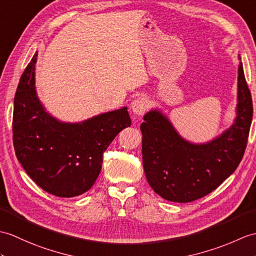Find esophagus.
<instances>
[{"instance_id":"esophagus-1","label":"esophagus","mask_w":256,"mask_h":256,"mask_svg":"<svg viewBox=\"0 0 256 256\" xmlns=\"http://www.w3.org/2000/svg\"><path fill=\"white\" fill-rule=\"evenodd\" d=\"M148 106L150 104L145 97H138L130 104V110L135 116H142L148 109Z\"/></svg>"}]
</instances>
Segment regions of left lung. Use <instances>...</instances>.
<instances>
[{
	"label": "left lung",
	"mask_w": 256,
	"mask_h": 256,
	"mask_svg": "<svg viewBox=\"0 0 256 256\" xmlns=\"http://www.w3.org/2000/svg\"><path fill=\"white\" fill-rule=\"evenodd\" d=\"M234 123L206 142L186 140L160 109H152L140 124L145 176L162 198L188 203L210 194L232 174L244 154L253 104L241 58Z\"/></svg>",
	"instance_id": "1"
}]
</instances>
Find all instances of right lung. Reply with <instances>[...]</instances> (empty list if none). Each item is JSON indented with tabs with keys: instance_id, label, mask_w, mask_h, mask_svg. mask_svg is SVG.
<instances>
[{
	"instance_id": "add662e5",
	"label": "right lung",
	"mask_w": 256,
	"mask_h": 256,
	"mask_svg": "<svg viewBox=\"0 0 256 256\" xmlns=\"http://www.w3.org/2000/svg\"><path fill=\"white\" fill-rule=\"evenodd\" d=\"M36 52L24 70L14 98L13 142L27 174L46 192L74 198L96 182L102 154L130 126L128 106L82 122H63L46 111L36 90Z\"/></svg>"
}]
</instances>
